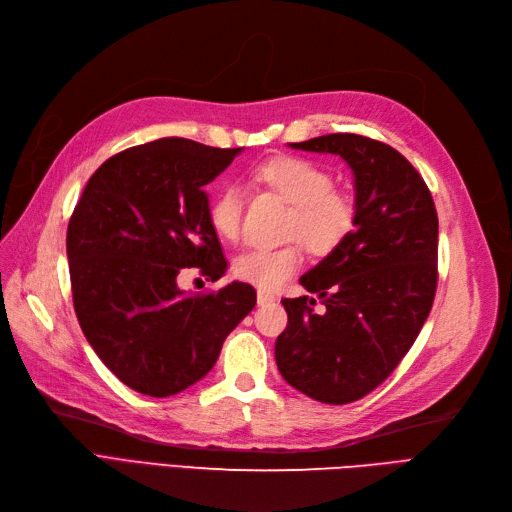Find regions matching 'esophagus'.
I'll return each instance as SVG.
<instances>
[{
  "label": "esophagus",
  "instance_id": "1",
  "mask_svg": "<svg viewBox=\"0 0 512 512\" xmlns=\"http://www.w3.org/2000/svg\"><path fill=\"white\" fill-rule=\"evenodd\" d=\"M272 302H276V295L272 291H266V289H259L257 291V304L259 306H268Z\"/></svg>",
  "mask_w": 512,
  "mask_h": 512
}]
</instances>
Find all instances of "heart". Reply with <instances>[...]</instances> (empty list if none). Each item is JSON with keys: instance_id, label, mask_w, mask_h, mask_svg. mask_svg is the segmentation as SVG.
<instances>
[{"instance_id": "b5f03b06", "label": "heart", "mask_w": 512, "mask_h": 512, "mask_svg": "<svg viewBox=\"0 0 512 512\" xmlns=\"http://www.w3.org/2000/svg\"><path fill=\"white\" fill-rule=\"evenodd\" d=\"M255 180L276 191L293 206L289 234L300 238L315 255H329L351 236L357 206L349 193L334 189V176L317 161L280 155L259 163ZM244 193L238 185H223L212 195L208 221L225 240H236L242 229ZM302 246H253L234 261V274L261 289H276L302 266Z\"/></svg>"}]
</instances>
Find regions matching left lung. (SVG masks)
Here are the masks:
<instances>
[{"mask_svg": "<svg viewBox=\"0 0 512 512\" xmlns=\"http://www.w3.org/2000/svg\"><path fill=\"white\" fill-rule=\"evenodd\" d=\"M291 148L340 155L355 174L351 236L300 283L317 300L285 298L274 355L285 381L323 404L381 385L430 315L438 285V214L421 174L385 142L329 134Z\"/></svg>", "mask_w": 512, "mask_h": 512, "instance_id": "8db88e82", "label": "left lung"}]
</instances>
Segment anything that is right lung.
I'll use <instances>...</instances> for the list:
<instances>
[{
    "label": "right lung",
    "instance_id": "1",
    "mask_svg": "<svg viewBox=\"0 0 512 512\" xmlns=\"http://www.w3.org/2000/svg\"><path fill=\"white\" fill-rule=\"evenodd\" d=\"M240 151L185 138L131 146L95 170L72 212L65 246L82 334L138 393L168 398L200 381L255 308L246 283L208 293L176 283L185 268L210 280L227 270L204 185Z\"/></svg>",
    "mask_w": 512,
    "mask_h": 512
}]
</instances>
